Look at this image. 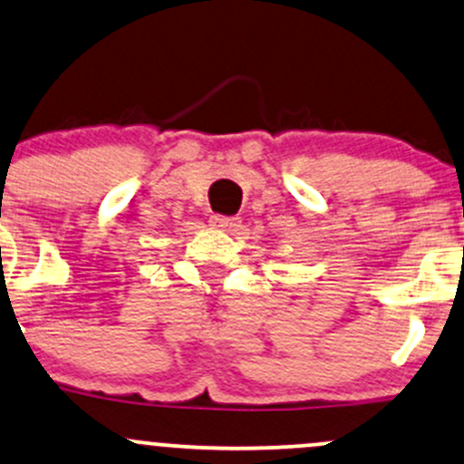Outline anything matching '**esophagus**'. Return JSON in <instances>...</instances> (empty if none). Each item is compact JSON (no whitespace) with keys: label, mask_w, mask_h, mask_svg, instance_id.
I'll return each instance as SVG.
<instances>
[{"label":"esophagus","mask_w":464,"mask_h":464,"mask_svg":"<svg viewBox=\"0 0 464 464\" xmlns=\"http://www.w3.org/2000/svg\"><path fill=\"white\" fill-rule=\"evenodd\" d=\"M211 224H213V227L222 228V231H237V228H240L242 220H240V218H224V216H213V218H211Z\"/></svg>","instance_id":"obj_1"}]
</instances>
